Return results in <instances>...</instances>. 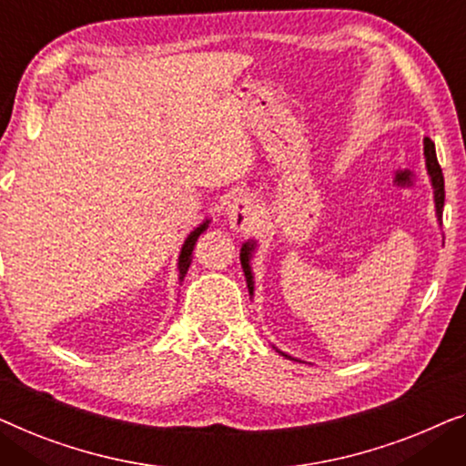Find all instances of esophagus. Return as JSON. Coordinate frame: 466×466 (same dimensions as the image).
<instances>
[{
  "instance_id": "1",
  "label": "esophagus",
  "mask_w": 466,
  "mask_h": 466,
  "mask_svg": "<svg viewBox=\"0 0 466 466\" xmlns=\"http://www.w3.org/2000/svg\"><path fill=\"white\" fill-rule=\"evenodd\" d=\"M258 205H255V200L251 196L247 194H238L234 196V198L228 202L226 207V215H228V221H230V228L236 232H247L251 230V226L255 224V219H258Z\"/></svg>"
}]
</instances>
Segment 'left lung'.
I'll return each mask as SVG.
<instances>
[{
	"mask_svg": "<svg viewBox=\"0 0 466 466\" xmlns=\"http://www.w3.org/2000/svg\"><path fill=\"white\" fill-rule=\"evenodd\" d=\"M424 158H427V168H429L432 187H435L437 218L441 219V215H443V200H445L443 173H441V167H439V162H437L435 143H432L429 137H427V139H424ZM251 251H253V242H245V245H242V248H240V264H242V270H245V277H247L248 293H253V277H251V266H248V259H251ZM287 359H291V357H287Z\"/></svg>",
	"mask_w": 466,
	"mask_h": 466,
	"instance_id": "8db88e82",
	"label": "left lung"
}]
</instances>
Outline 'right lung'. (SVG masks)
Returning a JSON list of instances; mask_svg holds the SVG:
<instances>
[{"instance_id":"right-lung-1","label":"right lung","mask_w":466,"mask_h":466,"mask_svg":"<svg viewBox=\"0 0 466 466\" xmlns=\"http://www.w3.org/2000/svg\"><path fill=\"white\" fill-rule=\"evenodd\" d=\"M207 224H208V221H205V224H202L200 228H196V230L187 236L186 245H183L181 255H179V279H183L187 274V268H189V264H192L194 245H196V240H198V236L207 230Z\"/></svg>"}]
</instances>
